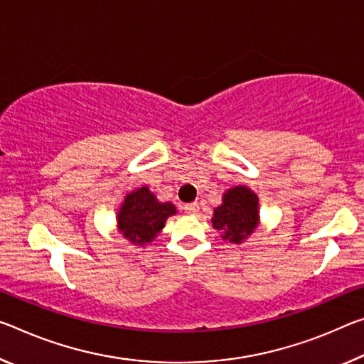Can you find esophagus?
Wrapping results in <instances>:
<instances>
[{
  "mask_svg": "<svg viewBox=\"0 0 364 364\" xmlns=\"http://www.w3.org/2000/svg\"><path fill=\"white\" fill-rule=\"evenodd\" d=\"M184 210H186L188 213H191V215H196V213L199 212V204L198 203L186 204V205H184Z\"/></svg>",
  "mask_w": 364,
  "mask_h": 364,
  "instance_id": "1",
  "label": "esophagus"
}]
</instances>
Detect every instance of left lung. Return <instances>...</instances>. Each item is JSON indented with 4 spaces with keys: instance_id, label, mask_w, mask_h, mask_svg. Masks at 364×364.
I'll list each match as a JSON object with an SVG mask.
<instances>
[{
    "instance_id": "left-lung-1",
    "label": "left lung",
    "mask_w": 364,
    "mask_h": 364,
    "mask_svg": "<svg viewBox=\"0 0 364 364\" xmlns=\"http://www.w3.org/2000/svg\"><path fill=\"white\" fill-rule=\"evenodd\" d=\"M259 223V198L243 184L227 189L222 196V204L213 209V228L220 232L222 240L232 245L245 243Z\"/></svg>"
}]
</instances>
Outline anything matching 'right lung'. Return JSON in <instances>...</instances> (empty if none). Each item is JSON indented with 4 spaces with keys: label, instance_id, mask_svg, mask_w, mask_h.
<instances>
[{
    "label": "right lung",
    "instance_id": "obj_1",
    "mask_svg": "<svg viewBox=\"0 0 364 364\" xmlns=\"http://www.w3.org/2000/svg\"><path fill=\"white\" fill-rule=\"evenodd\" d=\"M171 203H160L149 186L132 189L126 194L117 212V230L134 246H146L157 238L168 217L175 215Z\"/></svg>",
    "mask_w": 364,
    "mask_h": 364
}]
</instances>
